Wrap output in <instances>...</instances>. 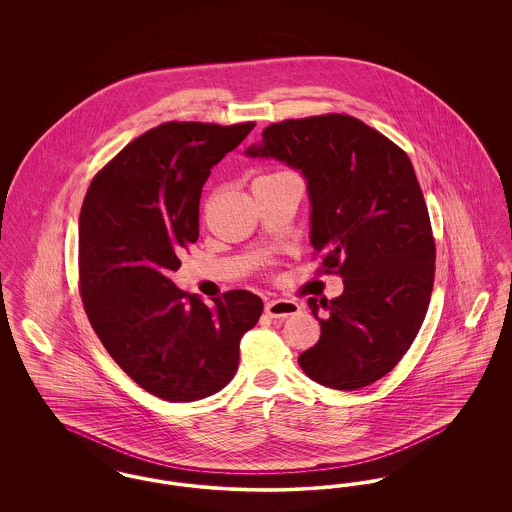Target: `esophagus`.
<instances>
[{
  "label": "esophagus",
  "instance_id": "esophagus-1",
  "mask_svg": "<svg viewBox=\"0 0 512 512\" xmlns=\"http://www.w3.org/2000/svg\"><path fill=\"white\" fill-rule=\"evenodd\" d=\"M301 311V305L290 299H272L265 307V313L270 318H288L297 315Z\"/></svg>",
  "mask_w": 512,
  "mask_h": 512
}]
</instances>
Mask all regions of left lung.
Segmentation results:
<instances>
[{
	"instance_id": "8db88e82",
	"label": "left lung",
	"mask_w": 512,
	"mask_h": 512,
	"mask_svg": "<svg viewBox=\"0 0 512 512\" xmlns=\"http://www.w3.org/2000/svg\"><path fill=\"white\" fill-rule=\"evenodd\" d=\"M245 153L303 172L318 270L343 278L340 297H309L320 340L299 366L326 388L370 386L413 345L434 288L436 244L411 159L340 113L272 122Z\"/></svg>"
}]
</instances>
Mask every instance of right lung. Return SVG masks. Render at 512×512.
<instances>
[{
    "mask_svg": "<svg viewBox=\"0 0 512 512\" xmlns=\"http://www.w3.org/2000/svg\"><path fill=\"white\" fill-rule=\"evenodd\" d=\"M255 122H163L94 176L78 220V288L113 361L165 401H197L236 374L240 341L263 301L230 290L205 305L172 282L199 238V197L211 169Z\"/></svg>",
    "mask_w": 512,
    "mask_h": 512,
    "instance_id": "right-lung-1",
    "label": "right lung"
}]
</instances>
